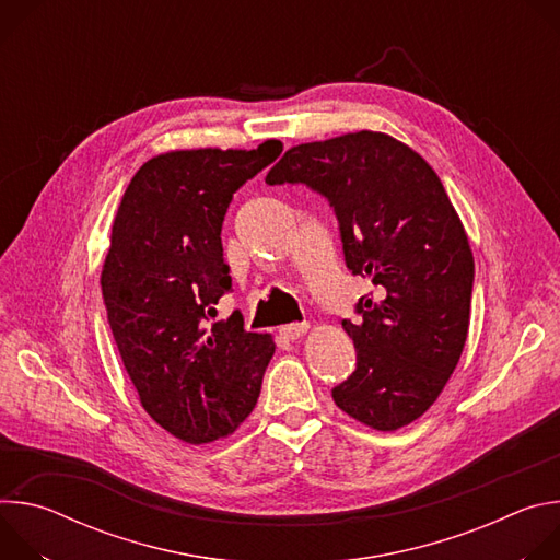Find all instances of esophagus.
Here are the masks:
<instances>
[{
	"label": "esophagus",
	"mask_w": 560,
	"mask_h": 560,
	"mask_svg": "<svg viewBox=\"0 0 560 560\" xmlns=\"http://www.w3.org/2000/svg\"><path fill=\"white\" fill-rule=\"evenodd\" d=\"M307 330H310V324H307V322H301V324H288V326H281V328H279V335H281L283 339L294 341V339L303 337Z\"/></svg>",
	"instance_id": "1"
}]
</instances>
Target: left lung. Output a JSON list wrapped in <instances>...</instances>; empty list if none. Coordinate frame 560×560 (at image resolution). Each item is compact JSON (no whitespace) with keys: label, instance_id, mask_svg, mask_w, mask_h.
<instances>
[{"label":"left lung","instance_id":"left-lung-1","mask_svg":"<svg viewBox=\"0 0 560 560\" xmlns=\"http://www.w3.org/2000/svg\"><path fill=\"white\" fill-rule=\"evenodd\" d=\"M266 184L322 192L346 266L376 288L357 303L361 322H343L357 370L335 404L378 432L410 425L443 392L469 330L474 257L439 175L404 141L359 130L292 145Z\"/></svg>","mask_w":560,"mask_h":560}]
</instances>
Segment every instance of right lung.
<instances>
[{
	"mask_svg": "<svg viewBox=\"0 0 560 560\" xmlns=\"http://www.w3.org/2000/svg\"><path fill=\"white\" fill-rule=\"evenodd\" d=\"M281 141L255 150L156 154L130 179L102 268L108 324L143 410L173 436L212 443L255 410L275 354L270 335L234 314L210 326L230 290L221 225L232 195L270 166Z\"/></svg>",
	"mask_w": 560,
	"mask_h": 560,
	"instance_id": "1",
	"label": "right lung"
}]
</instances>
